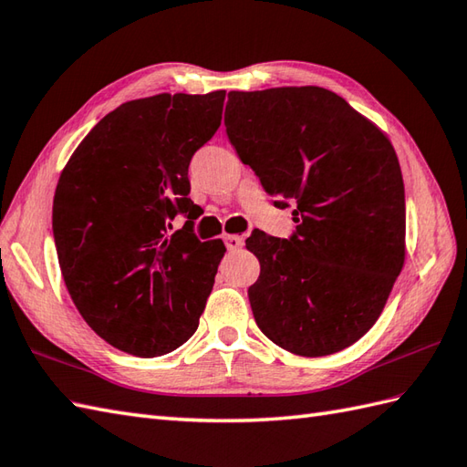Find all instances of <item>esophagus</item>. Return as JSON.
<instances>
[{
	"mask_svg": "<svg viewBox=\"0 0 467 467\" xmlns=\"http://www.w3.org/2000/svg\"><path fill=\"white\" fill-rule=\"evenodd\" d=\"M224 244L229 251H236V248H241L244 244V238L241 234H229L224 236Z\"/></svg>",
	"mask_w": 467,
	"mask_h": 467,
	"instance_id": "esophagus-1",
	"label": "esophagus"
}]
</instances>
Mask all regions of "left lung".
<instances>
[{"label": "left lung", "mask_w": 467, "mask_h": 467, "mask_svg": "<svg viewBox=\"0 0 467 467\" xmlns=\"http://www.w3.org/2000/svg\"><path fill=\"white\" fill-rule=\"evenodd\" d=\"M231 145L280 209L290 238L253 233L258 328L298 356L348 348L374 327L406 258V197L396 150L372 121L322 87L231 91Z\"/></svg>", "instance_id": "obj_1"}]
</instances>
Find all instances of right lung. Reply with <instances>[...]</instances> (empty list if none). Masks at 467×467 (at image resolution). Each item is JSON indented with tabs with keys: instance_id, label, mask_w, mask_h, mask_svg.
<instances>
[{
	"instance_id": "1",
	"label": "right lung",
	"mask_w": 467,
	"mask_h": 467,
	"mask_svg": "<svg viewBox=\"0 0 467 467\" xmlns=\"http://www.w3.org/2000/svg\"><path fill=\"white\" fill-rule=\"evenodd\" d=\"M224 91L127 101L91 129L61 172L53 236L65 286L117 350L162 356L199 327L226 248L192 233L189 165L221 127ZM177 213L190 221L169 234Z\"/></svg>"
}]
</instances>
